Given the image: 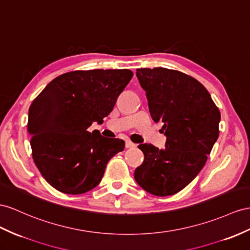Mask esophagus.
I'll return each mask as SVG.
<instances>
[{
    "instance_id": "34e87169",
    "label": "esophagus",
    "mask_w": 250,
    "mask_h": 250,
    "mask_svg": "<svg viewBox=\"0 0 250 250\" xmlns=\"http://www.w3.org/2000/svg\"><path fill=\"white\" fill-rule=\"evenodd\" d=\"M136 146V145L135 144H133L131 140H129V139H126L125 140V148L126 149H131V148H135Z\"/></svg>"
}]
</instances>
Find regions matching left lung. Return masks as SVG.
I'll return each instance as SVG.
<instances>
[{
	"instance_id": "obj_1",
	"label": "left lung",
	"mask_w": 250,
	"mask_h": 250,
	"mask_svg": "<svg viewBox=\"0 0 250 250\" xmlns=\"http://www.w3.org/2000/svg\"><path fill=\"white\" fill-rule=\"evenodd\" d=\"M155 123H163L166 148L142 144L144 163L135 169L136 183L157 196L175 194L194 180L219 137L221 114L202 83L164 67L137 68Z\"/></svg>"
}]
</instances>
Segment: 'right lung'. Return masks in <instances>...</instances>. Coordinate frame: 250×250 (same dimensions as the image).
<instances>
[{
  "instance_id": "1",
  "label": "right lung",
  "mask_w": 250,
  "mask_h": 250,
  "mask_svg": "<svg viewBox=\"0 0 250 250\" xmlns=\"http://www.w3.org/2000/svg\"><path fill=\"white\" fill-rule=\"evenodd\" d=\"M132 77L130 69L74 70L57 77L37 96L27 129L34 162L50 186L74 195L98 186L125 142L88 127L104 123Z\"/></svg>"
}]
</instances>
